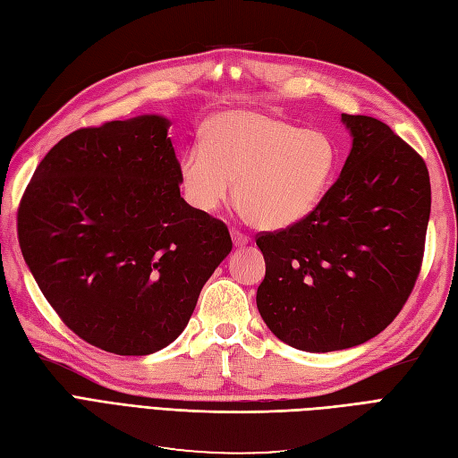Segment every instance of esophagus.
<instances>
[{"instance_id":"esophagus-1","label":"esophagus","mask_w":458,"mask_h":458,"mask_svg":"<svg viewBox=\"0 0 458 458\" xmlns=\"http://www.w3.org/2000/svg\"><path fill=\"white\" fill-rule=\"evenodd\" d=\"M231 239H233V244L234 246H246L248 244V237H246V234L244 233H241V231H231Z\"/></svg>"}]
</instances>
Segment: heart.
Returning <instances> with one entry per match:
<instances>
[{"mask_svg": "<svg viewBox=\"0 0 458 458\" xmlns=\"http://www.w3.org/2000/svg\"><path fill=\"white\" fill-rule=\"evenodd\" d=\"M338 150L321 130H301L258 110H225L206 122L202 143L179 158L192 210L212 214L231 192L254 227L279 231L308 217L336 172Z\"/></svg>", "mask_w": 458, "mask_h": 458, "instance_id": "b5f03b06", "label": "heart"}]
</instances>
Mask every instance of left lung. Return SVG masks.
<instances>
[{
	"instance_id": "8db88e82",
	"label": "left lung",
	"mask_w": 458,
	"mask_h": 458,
	"mask_svg": "<svg viewBox=\"0 0 458 458\" xmlns=\"http://www.w3.org/2000/svg\"><path fill=\"white\" fill-rule=\"evenodd\" d=\"M352 150L315 210L259 234L256 303L273 335L301 352L353 348L390 325L420 273L429 219L424 160L390 126L342 114Z\"/></svg>"
}]
</instances>
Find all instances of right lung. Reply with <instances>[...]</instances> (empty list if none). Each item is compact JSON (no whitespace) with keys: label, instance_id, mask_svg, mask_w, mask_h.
<instances>
[{"label":"right lung","instance_id":"right-lung-1","mask_svg":"<svg viewBox=\"0 0 458 458\" xmlns=\"http://www.w3.org/2000/svg\"><path fill=\"white\" fill-rule=\"evenodd\" d=\"M172 122L158 114L66 135L19 206V242L41 294L95 348L170 345L231 248L224 221L179 192Z\"/></svg>","mask_w":458,"mask_h":458}]
</instances>
